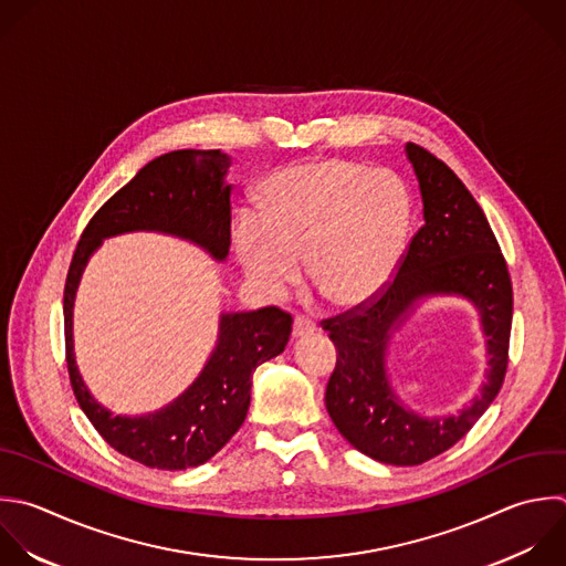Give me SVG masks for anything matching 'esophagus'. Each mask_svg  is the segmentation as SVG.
<instances>
[{
  "mask_svg": "<svg viewBox=\"0 0 566 566\" xmlns=\"http://www.w3.org/2000/svg\"><path fill=\"white\" fill-rule=\"evenodd\" d=\"M314 332H316V323L312 318H305V316L294 318V327H292L294 338H303V336L314 334Z\"/></svg>",
  "mask_w": 566,
  "mask_h": 566,
  "instance_id": "esophagus-1",
  "label": "esophagus"
}]
</instances>
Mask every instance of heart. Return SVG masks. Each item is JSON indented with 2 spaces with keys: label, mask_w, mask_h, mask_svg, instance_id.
Returning <instances> with one entry per match:
<instances>
[{
  "label": "heart",
  "mask_w": 566,
  "mask_h": 566,
  "mask_svg": "<svg viewBox=\"0 0 566 566\" xmlns=\"http://www.w3.org/2000/svg\"><path fill=\"white\" fill-rule=\"evenodd\" d=\"M409 197L389 172L343 159L290 166L268 179L259 217L234 221L232 245L248 276L270 296L301 281L332 307L371 301L394 276L407 228Z\"/></svg>",
  "instance_id": "heart-1"
}]
</instances>
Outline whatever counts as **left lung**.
<instances>
[{
  "label": "left lung",
  "instance_id": "left-lung-1",
  "mask_svg": "<svg viewBox=\"0 0 566 566\" xmlns=\"http://www.w3.org/2000/svg\"><path fill=\"white\" fill-rule=\"evenodd\" d=\"M422 197V228L389 287L369 305L323 321L336 345L325 407L360 453L398 467L422 464L453 447L497 396L509 358L513 292L500 245L482 208L440 159L405 146ZM458 295L481 316L488 369L481 391L458 415L420 417L395 394L386 374L394 331L427 297Z\"/></svg>",
  "mask_w": 566,
  "mask_h": 566
}]
</instances>
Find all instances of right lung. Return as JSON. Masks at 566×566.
<instances>
[{
	"mask_svg": "<svg viewBox=\"0 0 566 566\" xmlns=\"http://www.w3.org/2000/svg\"><path fill=\"white\" fill-rule=\"evenodd\" d=\"M230 157L221 150H175L146 164L113 195L77 243L66 287L64 325L71 385L80 407L119 453L150 467L179 471L208 462L243 424L254 369L279 356L292 334V316L279 307L223 312L217 345L195 382L166 407L122 416L86 387L73 343V307L82 274L104 239L126 232H161L190 241L214 261L230 252Z\"/></svg>",
	"mask_w": 566,
	"mask_h": 566,
	"instance_id": "obj_1",
	"label": "right lung"
}]
</instances>
